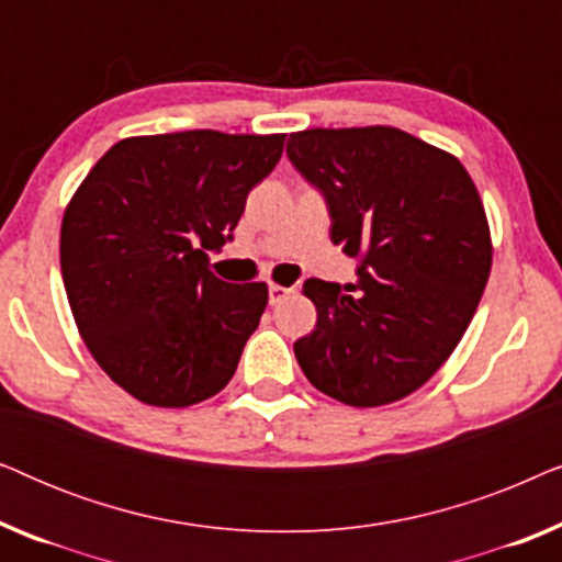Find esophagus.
I'll return each mask as SVG.
<instances>
[{
	"label": "esophagus",
	"mask_w": 562,
	"mask_h": 562,
	"mask_svg": "<svg viewBox=\"0 0 562 562\" xmlns=\"http://www.w3.org/2000/svg\"><path fill=\"white\" fill-rule=\"evenodd\" d=\"M291 294H294V289L281 286V283H271V286H268V299H271V304H279Z\"/></svg>",
	"instance_id": "34e87169"
}]
</instances>
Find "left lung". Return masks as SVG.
<instances>
[{
	"instance_id": "1",
	"label": "left lung",
	"mask_w": 562,
	"mask_h": 562,
	"mask_svg": "<svg viewBox=\"0 0 562 562\" xmlns=\"http://www.w3.org/2000/svg\"><path fill=\"white\" fill-rule=\"evenodd\" d=\"M286 153L325 194L333 243L360 258L356 283H304L317 327L294 342L299 366L342 404L398 402L479 310L494 258L479 189L448 150L386 125L302 130Z\"/></svg>"
}]
</instances>
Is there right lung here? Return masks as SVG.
<instances>
[{
	"mask_svg": "<svg viewBox=\"0 0 562 562\" xmlns=\"http://www.w3.org/2000/svg\"><path fill=\"white\" fill-rule=\"evenodd\" d=\"M286 135L187 130L114 143L68 202L60 273L99 368L137 402L179 409L220 394L268 304L206 250L229 240Z\"/></svg>",
	"mask_w": 562,
	"mask_h": 562,
	"instance_id": "right-lung-1",
	"label": "right lung"
}]
</instances>
